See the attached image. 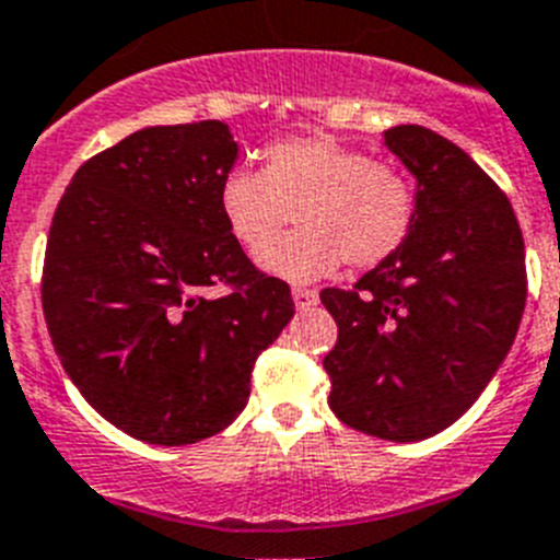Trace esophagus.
Masks as SVG:
<instances>
[{
  "mask_svg": "<svg viewBox=\"0 0 560 560\" xmlns=\"http://www.w3.org/2000/svg\"><path fill=\"white\" fill-rule=\"evenodd\" d=\"M291 298H294V306L300 308V312H306V308H312V306H317V291H312V289H294L291 291Z\"/></svg>",
  "mask_w": 560,
  "mask_h": 560,
  "instance_id": "34e87169",
  "label": "esophagus"
}]
</instances>
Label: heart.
Wrapping results in <instances>:
<instances>
[{"instance_id":"1","label":"heart","mask_w":560,"mask_h":560,"mask_svg":"<svg viewBox=\"0 0 560 560\" xmlns=\"http://www.w3.org/2000/svg\"><path fill=\"white\" fill-rule=\"evenodd\" d=\"M225 229L252 257L288 219L300 232L262 250L260 269L312 283L340 262L374 269L404 246L415 223V188L404 171L372 163L331 137H298L266 151L262 171H229L217 191Z\"/></svg>"}]
</instances>
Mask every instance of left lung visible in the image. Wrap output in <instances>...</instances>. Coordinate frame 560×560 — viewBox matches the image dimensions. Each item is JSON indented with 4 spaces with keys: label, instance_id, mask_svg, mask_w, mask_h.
<instances>
[{
    "label": "left lung",
    "instance_id": "1",
    "mask_svg": "<svg viewBox=\"0 0 560 560\" xmlns=\"http://www.w3.org/2000/svg\"><path fill=\"white\" fill-rule=\"evenodd\" d=\"M383 145L415 177V223L352 291L323 289L337 343L323 369L346 427L381 441H427L487 389L526 303L518 217L487 171L423 125Z\"/></svg>",
    "mask_w": 560,
    "mask_h": 560
}]
</instances>
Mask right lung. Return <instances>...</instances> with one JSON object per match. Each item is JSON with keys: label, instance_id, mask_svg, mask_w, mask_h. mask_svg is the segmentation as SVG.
<instances>
[{"label": "right lung", "instance_id": "right-lung-1", "mask_svg": "<svg viewBox=\"0 0 560 560\" xmlns=\"http://www.w3.org/2000/svg\"><path fill=\"white\" fill-rule=\"evenodd\" d=\"M237 154L220 119L142 128L80 165L50 223V343L88 404L137 441L223 432L257 354L294 317L289 285L254 269L217 208ZM217 282L235 289L208 299Z\"/></svg>", "mask_w": 560, "mask_h": 560}]
</instances>
